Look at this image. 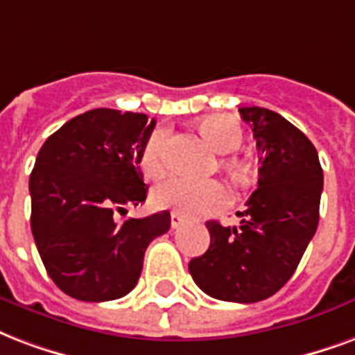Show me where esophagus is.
Wrapping results in <instances>:
<instances>
[{
  "mask_svg": "<svg viewBox=\"0 0 355 355\" xmlns=\"http://www.w3.org/2000/svg\"><path fill=\"white\" fill-rule=\"evenodd\" d=\"M184 223V218L180 216L178 212H171V227L173 229H177V227H180Z\"/></svg>",
  "mask_w": 355,
  "mask_h": 355,
  "instance_id": "1",
  "label": "esophagus"
}]
</instances>
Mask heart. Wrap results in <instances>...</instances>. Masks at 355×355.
I'll use <instances>...</instances> for the list:
<instances>
[{
	"instance_id": "obj_1",
	"label": "heart",
	"mask_w": 355,
	"mask_h": 355,
	"mask_svg": "<svg viewBox=\"0 0 355 355\" xmlns=\"http://www.w3.org/2000/svg\"><path fill=\"white\" fill-rule=\"evenodd\" d=\"M201 132L218 153H234L242 145V128L234 119L227 115H210L202 119ZM166 141L167 135L162 128L154 130L143 145L139 154V167L145 177H159L166 171ZM236 167V166H232ZM153 202L158 208L175 210V212L202 218L223 212L231 205V196L218 180H191L184 177H171L156 184L153 189Z\"/></svg>"
}]
</instances>
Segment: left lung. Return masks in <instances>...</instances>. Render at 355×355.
Returning <instances> with one entry per match:
<instances>
[{"mask_svg": "<svg viewBox=\"0 0 355 355\" xmlns=\"http://www.w3.org/2000/svg\"><path fill=\"white\" fill-rule=\"evenodd\" d=\"M259 150V186L238 227L207 221L210 248L189 261L208 296L253 304L274 296L296 272L318 227L324 188L318 154L307 135L266 107H240Z\"/></svg>", "mask_w": 355, "mask_h": 355, "instance_id": "1", "label": "left lung"}]
</instances>
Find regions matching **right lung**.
Instances as JSON below:
<instances>
[{"label": "right lung", "mask_w": 355, "mask_h": 355, "mask_svg": "<svg viewBox=\"0 0 355 355\" xmlns=\"http://www.w3.org/2000/svg\"><path fill=\"white\" fill-rule=\"evenodd\" d=\"M154 126L143 113L98 107L64 123L37 154L31 232L51 281L76 300L126 296L148 243L171 227L167 210L115 221V212L147 197L139 154Z\"/></svg>", "instance_id": "add662e5"}]
</instances>
